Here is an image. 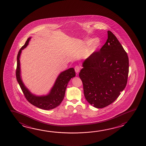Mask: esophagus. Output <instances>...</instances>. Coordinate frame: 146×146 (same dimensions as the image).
Masks as SVG:
<instances>
[{"label":"esophagus","mask_w":146,"mask_h":146,"mask_svg":"<svg viewBox=\"0 0 146 146\" xmlns=\"http://www.w3.org/2000/svg\"><path fill=\"white\" fill-rule=\"evenodd\" d=\"M74 70H75L76 72L78 74L80 70V67L79 66H76L74 67Z\"/></svg>","instance_id":"1"}]
</instances>
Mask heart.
Masks as SVG:
<instances>
[{
  "mask_svg": "<svg viewBox=\"0 0 146 146\" xmlns=\"http://www.w3.org/2000/svg\"><path fill=\"white\" fill-rule=\"evenodd\" d=\"M92 42V40L90 39V40H88L87 41H86V44H90V42ZM99 44H100L99 40H97V39H96V40L94 41L93 44L91 46V47H90V48L89 51H88V52L90 53H93V52H94V51L96 50V49L98 48V47L99 46Z\"/></svg>",
  "mask_w": 146,
  "mask_h": 146,
  "instance_id": "b5f03b06",
  "label": "heart"
}]
</instances>
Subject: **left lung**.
Wrapping results in <instances>:
<instances>
[{
	"label": "left lung",
	"mask_w": 146,
	"mask_h": 146,
	"mask_svg": "<svg viewBox=\"0 0 146 146\" xmlns=\"http://www.w3.org/2000/svg\"><path fill=\"white\" fill-rule=\"evenodd\" d=\"M108 35L105 44L85 60L79 72L85 99L96 108L112 104L127 83V53L111 31Z\"/></svg>",
	"instance_id": "left-lung-1"
}]
</instances>
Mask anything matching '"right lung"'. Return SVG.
Wrapping results in <instances>:
<instances>
[{"mask_svg": "<svg viewBox=\"0 0 146 146\" xmlns=\"http://www.w3.org/2000/svg\"><path fill=\"white\" fill-rule=\"evenodd\" d=\"M30 39L31 37H29L27 39L26 43L21 48L17 54L16 70V79L21 88V90L24 93L25 98H26L27 100L30 104L40 109L46 110L54 109L56 107L58 106L61 104L62 101H63L68 83L71 78L75 77L76 76L74 69L73 68H70L62 72L58 75L56 80V82L54 83V84L48 95L37 96L32 94L25 86L22 81L21 77L19 61L21 50L26 48L27 45H28Z\"/></svg>", "mask_w": 146, "mask_h": 146, "instance_id": "1", "label": "right lung"}]
</instances>
